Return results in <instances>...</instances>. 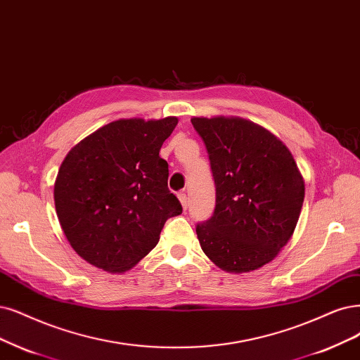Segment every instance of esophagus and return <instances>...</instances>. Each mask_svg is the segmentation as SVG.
Returning a JSON list of instances; mask_svg holds the SVG:
<instances>
[{
  "instance_id": "obj_1",
  "label": "esophagus",
  "mask_w": 360,
  "mask_h": 360,
  "mask_svg": "<svg viewBox=\"0 0 360 360\" xmlns=\"http://www.w3.org/2000/svg\"><path fill=\"white\" fill-rule=\"evenodd\" d=\"M178 198H179V202H181V205H182L184 210H187V207H188V197H187V194H185V193H179V194H178Z\"/></svg>"
}]
</instances>
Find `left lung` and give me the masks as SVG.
Wrapping results in <instances>:
<instances>
[{
    "instance_id": "left-lung-1",
    "label": "left lung",
    "mask_w": 360,
    "mask_h": 360,
    "mask_svg": "<svg viewBox=\"0 0 360 360\" xmlns=\"http://www.w3.org/2000/svg\"><path fill=\"white\" fill-rule=\"evenodd\" d=\"M217 188L214 215L195 233L224 271L248 273L273 261L294 234L304 179L286 145L240 117H193Z\"/></svg>"
}]
</instances>
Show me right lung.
I'll return each mask as SVG.
<instances>
[{"label":"right lung","mask_w":360,"mask_h":360,"mask_svg":"<svg viewBox=\"0 0 360 360\" xmlns=\"http://www.w3.org/2000/svg\"><path fill=\"white\" fill-rule=\"evenodd\" d=\"M178 124L122 118L79 141L55 182L60 227L77 254L108 273H124L155 248L165 222L182 214L158 155Z\"/></svg>","instance_id":"right-lung-1"}]
</instances>
